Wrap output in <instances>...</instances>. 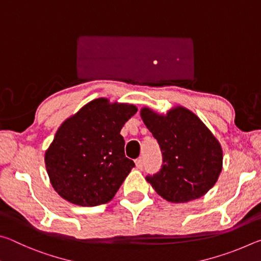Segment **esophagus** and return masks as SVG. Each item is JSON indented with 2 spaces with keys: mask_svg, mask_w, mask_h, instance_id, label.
<instances>
[{
  "mask_svg": "<svg viewBox=\"0 0 261 261\" xmlns=\"http://www.w3.org/2000/svg\"><path fill=\"white\" fill-rule=\"evenodd\" d=\"M136 167L138 168V169H143L144 168V159L143 158H138L136 160Z\"/></svg>",
  "mask_w": 261,
  "mask_h": 261,
  "instance_id": "esophagus-1",
  "label": "esophagus"
}]
</instances>
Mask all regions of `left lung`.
I'll return each instance as SVG.
<instances>
[{
	"label": "left lung",
	"instance_id": "8db88e82",
	"mask_svg": "<svg viewBox=\"0 0 261 261\" xmlns=\"http://www.w3.org/2000/svg\"><path fill=\"white\" fill-rule=\"evenodd\" d=\"M141 118L158 140L161 169L146 176L158 194L170 202L198 199L214 187L222 170L221 145L200 118L184 107L166 115L143 108Z\"/></svg>",
	"mask_w": 261,
	"mask_h": 261
}]
</instances>
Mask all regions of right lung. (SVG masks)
Segmentation results:
<instances>
[{
    "label": "right lung",
    "instance_id": "right-lung-1",
    "mask_svg": "<svg viewBox=\"0 0 261 261\" xmlns=\"http://www.w3.org/2000/svg\"><path fill=\"white\" fill-rule=\"evenodd\" d=\"M137 113L134 105L95 99L65 120L45 154L55 191L79 206H98L114 198L135 167L125 158L120 135Z\"/></svg>",
    "mask_w": 261,
    "mask_h": 261
}]
</instances>
